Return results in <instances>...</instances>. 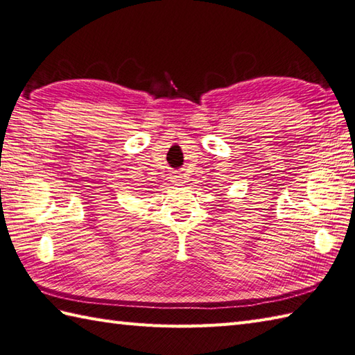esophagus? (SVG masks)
<instances>
[{"instance_id":"esophagus-1","label":"esophagus","mask_w":355,"mask_h":355,"mask_svg":"<svg viewBox=\"0 0 355 355\" xmlns=\"http://www.w3.org/2000/svg\"><path fill=\"white\" fill-rule=\"evenodd\" d=\"M173 182H175L176 185H179V184H182V179H180L179 176H176V178H173Z\"/></svg>"}]
</instances>
